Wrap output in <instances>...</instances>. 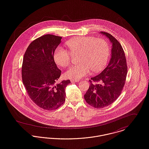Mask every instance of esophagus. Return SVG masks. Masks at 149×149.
Listing matches in <instances>:
<instances>
[{"label": "esophagus", "mask_w": 149, "mask_h": 149, "mask_svg": "<svg viewBox=\"0 0 149 149\" xmlns=\"http://www.w3.org/2000/svg\"><path fill=\"white\" fill-rule=\"evenodd\" d=\"M80 80H71V82H80Z\"/></svg>", "instance_id": "esophagus-1"}]
</instances>
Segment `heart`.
Wrapping results in <instances>:
<instances>
[{
    "label": "heart",
    "instance_id": "1",
    "mask_svg": "<svg viewBox=\"0 0 149 149\" xmlns=\"http://www.w3.org/2000/svg\"><path fill=\"white\" fill-rule=\"evenodd\" d=\"M72 54H80L81 64L72 66L65 73V77L77 80L88 74L91 69L94 72L101 70L107 65L110 55V46L104 39L94 37H79L67 42ZM55 63L61 67H68L70 64V52L61 48H57L54 54Z\"/></svg>",
    "mask_w": 149,
    "mask_h": 149
}]
</instances>
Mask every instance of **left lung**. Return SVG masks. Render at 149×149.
Instances as JSON below:
<instances>
[{"mask_svg": "<svg viewBox=\"0 0 149 149\" xmlns=\"http://www.w3.org/2000/svg\"><path fill=\"white\" fill-rule=\"evenodd\" d=\"M100 33L108 38L111 49L108 66L91 79L89 88L84 95L86 102L95 108L107 107L116 100L121 93L127 72L126 57L120 43L109 33Z\"/></svg>", "mask_w": 149, "mask_h": 149, "instance_id": "1", "label": "left lung"}]
</instances>
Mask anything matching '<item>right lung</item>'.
Masks as SVG:
<instances>
[{"mask_svg": "<svg viewBox=\"0 0 149 149\" xmlns=\"http://www.w3.org/2000/svg\"><path fill=\"white\" fill-rule=\"evenodd\" d=\"M61 37L47 34L33 41L24 55L22 80L31 99L41 108L52 110L65 101V88L69 80L56 82L61 71L54 58Z\"/></svg>", "mask_w": 149, "mask_h": 149, "instance_id": "1", "label": "right lung"}]
</instances>
